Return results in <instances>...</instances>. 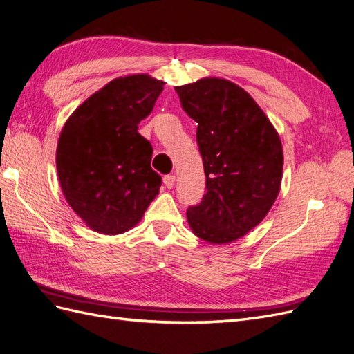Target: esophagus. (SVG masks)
<instances>
[{"mask_svg": "<svg viewBox=\"0 0 354 354\" xmlns=\"http://www.w3.org/2000/svg\"><path fill=\"white\" fill-rule=\"evenodd\" d=\"M174 183H176V176H174V174H167V176H164V185H165V187L171 189V187L174 186Z\"/></svg>", "mask_w": 354, "mask_h": 354, "instance_id": "obj_1", "label": "esophagus"}]
</instances>
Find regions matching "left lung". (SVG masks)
I'll return each mask as SVG.
<instances>
[{"label": "left lung", "mask_w": 354, "mask_h": 354, "mask_svg": "<svg viewBox=\"0 0 354 354\" xmlns=\"http://www.w3.org/2000/svg\"><path fill=\"white\" fill-rule=\"evenodd\" d=\"M196 123L207 194L187 208L201 240L226 244L250 232L268 214L280 192L283 149L279 133L254 100L225 79L176 86Z\"/></svg>", "instance_id": "8db88e82"}]
</instances>
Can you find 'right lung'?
<instances>
[{"label": "right lung", "instance_id": "add662e5", "mask_svg": "<svg viewBox=\"0 0 354 354\" xmlns=\"http://www.w3.org/2000/svg\"><path fill=\"white\" fill-rule=\"evenodd\" d=\"M164 82L147 74L114 79L65 122L56 168L66 203L91 229L114 235L136 226L162 178L138 123L155 107Z\"/></svg>", "mask_w": 354, "mask_h": 354}]
</instances>
